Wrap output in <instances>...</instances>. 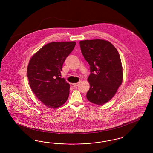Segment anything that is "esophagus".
Returning a JSON list of instances; mask_svg holds the SVG:
<instances>
[{
  "label": "esophagus",
  "mask_w": 153,
  "mask_h": 153,
  "mask_svg": "<svg viewBox=\"0 0 153 153\" xmlns=\"http://www.w3.org/2000/svg\"><path fill=\"white\" fill-rule=\"evenodd\" d=\"M81 82V81H79L77 83H75V84H73V85L74 87H77L80 85V83Z\"/></svg>",
  "instance_id": "34e87169"
}]
</instances>
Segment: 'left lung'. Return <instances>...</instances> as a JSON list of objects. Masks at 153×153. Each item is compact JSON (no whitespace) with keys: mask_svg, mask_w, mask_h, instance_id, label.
Wrapping results in <instances>:
<instances>
[{"mask_svg":"<svg viewBox=\"0 0 153 153\" xmlns=\"http://www.w3.org/2000/svg\"><path fill=\"white\" fill-rule=\"evenodd\" d=\"M81 51L90 65L88 78L90 88L87 94L91 102L102 105L114 96L123 81L119 54L109 41L102 39L80 41Z\"/></svg>","mask_w":153,"mask_h":153,"instance_id":"obj_1","label":"left lung"}]
</instances>
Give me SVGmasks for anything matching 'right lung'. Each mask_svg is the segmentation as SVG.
I'll list each match as a JSON object with an SVG mask.
<instances>
[{"label":"right lung","instance_id":"obj_1","mask_svg":"<svg viewBox=\"0 0 153 153\" xmlns=\"http://www.w3.org/2000/svg\"><path fill=\"white\" fill-rule=\"evenodd\" d=\"M75 45V42L46 44L30 60L27 67L30 86L38 100L48 108H58L69 97V84L59 76L63 64Z\"/></svg>","mask_w":153,"mask_h":153}]
</instances>
